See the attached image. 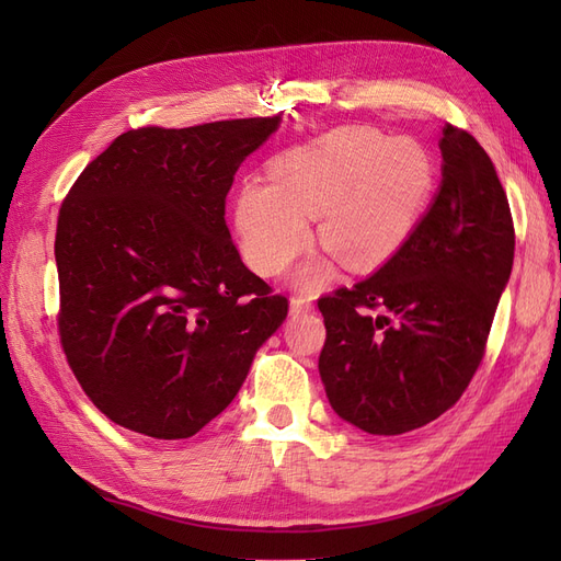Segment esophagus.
I'll list each match as a JSON object with an SVG mask.
<instances>
[{
    "label": "esophagus",
    "instance_id": "34e87169",
    "mask_svg": "<svg viewBox=\"0 0 561 561\" xmlns=\"http://www.w3.org/2000/svg\"><path fill=\"white\" fill-rule=\"evenodd\" d=\"M311 309H313L311 297L295 295V297L290 299V311H293V313H307V311H311Z\"/></svg>",
    "mask_w": 561,
    "mask_h": 561
}]
</instances>
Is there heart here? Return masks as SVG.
<instances>
[{"instance_id": "heart-1", "label": "heart", "mask_w": 561, "mask_h": 561, "mask_svg": "<svg viewBox=\"0 0 561 561\" xmlns=\"http://www.w3.org/2000/svg\"><path fill=\"white\" fill-rule=\"evenodd\" d=\"M433 184L435 163L421 142L339 128L271 161V184L248 180L233 222L248 264L262 276L283 274L309 248L307 217H318L320 241L353 268H371L407 241ZM334 260L332 252L309 262L297 285L309 293L325 287Z\"/></svg>"}]
</instances>
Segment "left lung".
<instances>
[{"label":"left lung","mask_w":561,"mask_h":561,"mask_svg":"<svg viewBox=\"0 0 561 561\" xmlns=\"http://www.w3.org/2000/svg\"><path fill=\"white\" fill-rule=\"evenodd\" d=\"M439 151V190L393 257L318 299L328 400L371 435L410 433L458 402L513 271L515 227L494 163L451 124Z\"/></svg>","instance_id":"1"}]
</instances>
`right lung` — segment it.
<instances>
[{"instance_id":"obj_1","label":"right lung","mask_w":561,"mask_h":561,"mask_svg":"<svg viewBox=\"0 0 561 561\" xmlns=\"http://www.w3.org/2000/svg\"><path fill=\"white\" fill-rule=\"evenodd\" d=\"M278 124L128 130L65 196L60 344L83 393L118 426L196 435L285 320L287 299L241 262L225 219L236 171Z\"/></svg>"}]
</instances>
